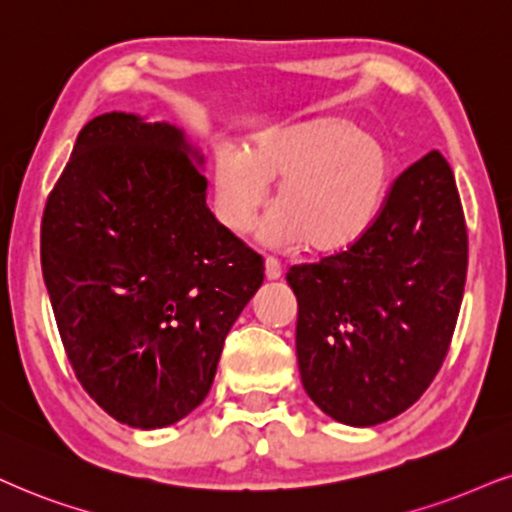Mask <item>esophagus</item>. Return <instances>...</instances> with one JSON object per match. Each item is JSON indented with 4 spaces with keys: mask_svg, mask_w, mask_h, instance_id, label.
I'll return each instance as SVG.
<instances>
[{
    "mask_svg": "<svg viewBox=\"0 0 512 512\" xmlns=\"http://www.w3.org/2000/svg\"><path fill=\"white\" fill-rule=\"evenodd\" d=\"M266 277L268 280H280L282 277V266L275 258H266Z\"/></svg>",
    "mask_w": 512,
    "mask_h": 512,
    "instance_id": "1",
    "label": "esophagus"
}]
</instances>
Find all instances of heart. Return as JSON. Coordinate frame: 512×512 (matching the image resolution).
Segmentation results:
<instances>
[{"instance_id": "1", "label": "heart", "mask_w": 512, "mask_h": 512, "mask_svg": "<svg viewBox=\"0 0 512 512\" xmlns=\"http://www.w3.org/2000/svg\"><path fill=\"white\" fill-rule=\"evenodd\" d=\"M394 161L380 137L346 118H313L254 137L246 154L220 151L213 194L220 223L246 235L280 182L277 211L263 227L275 244H299L318 254L349 249L375 223L387 197Z\"/></svg>"}]
</instances>
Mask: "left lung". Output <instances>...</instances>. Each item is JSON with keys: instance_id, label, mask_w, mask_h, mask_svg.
<instances>
[{"instance_id": "left-lung-1", "label": "left lung", "mask_w": 512, "mask_h": 512, "mask_svg": "<svg viewBox=\"0 0 512 512\" xmlns=\"http://www.w3.org/2000/svg\"><path fill=\"white\" fill-rule=\"evenodd\" d=\"M468 227L453 170L430 151L391 185L356 244L292 266L296 358L315 406L372 427L425 394L456 330Z\"/></svg>"}]
</instances>
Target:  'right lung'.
<instances>
[{
    "instance_id": "1",
    "label": "right lung",
    "mask_w": 512,
    "mask_h": 512,
    "mask_svg": "<svg viewBox=\"0 0 512 512\" xmlns=\"http://www.w3.org/2000/svg\"><path fill=\"white\" fill-rule=\"evenodd\" d=\"M204 156L170 123L102 113L42 218V275L75 377L111 418L159 430L206 399L263 258L206 206Z\"/></svg>"
}]
</instances>
